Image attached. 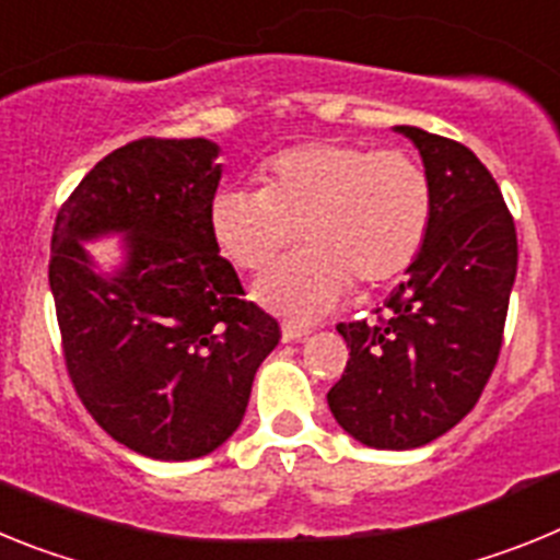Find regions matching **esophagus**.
I'll return each instance as SVG.
<instances>
[{
  "label": "esophagus",
  "instance_id": "1",
  "mask_svg": "<svg viewBox=\"0 0 560 560\" xmlns=\"http://www.w3.org/2000/svg\"><path fill=\"white\" fill-rule=\"evenodd\" d=\"M311 334L308 325L303 323H283V341H300Z\"/></svg>",
  "mask_w": 560,
  "mask_h": 560
}]
</instances>
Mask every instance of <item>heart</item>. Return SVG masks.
<instances>
[{
	"label": "heart",
	"instance_id": "obj_1",
	"mask_svg": "<svg viewBox=\"0 0 560 560\" xmlns=\"http://www.w3.org/2000/svg\"><path fill=\"white\" fill-rule=\"evenodd\" d=\"M264 187H226L210 207L212 235L241 269H264L303 235V252L257 280V300L289 316H319L359 285H384L429 241L434 190L427 167L398 148L311 140L260 171Z\"/></svg>",
	"mask_w": 560,
	"mask_h": 560
}]
</instances>
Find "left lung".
Segmentation results:
<instances>
[{"label":"left lung","instance_id":"1","mask_svg":"<svg viewBox=\"0 0 560 560\" xmlns=\"http://www.w3.org/2000/svg\"><path fill=\"white\" fill-rule=\"evenodd\" d=\"M398 131L432 179V230L378 319L336 325L350 359L328 393L339 427L373 448L427 446L471 412L497 368L518 264L513 215L477 153Z\"/></svg>","mask_w":560,"mask_h":560}]
</instances>
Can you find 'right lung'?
<instances>
[{
    "label": "right lung",
    "mask_w": 560,
    "mask_h": 560,
    "mask_svg": "<svg viewBox=\"0 0 560 560\" xmlns=\"http://www.w3.org/2000/svg\"><path fill=\"white\" fill-rule=\"evenodd\" d=\"M219 145L142 137L103 156L52 226L49 289L69 381L117 443L153 459H196L241 427L275 316L244 300L219 255L210 207ZM122 231L127 266L91 271L81 240Z\"/></svg>",
    "instance_id": "right-lung-1"
}]
</instances>
